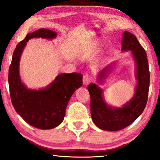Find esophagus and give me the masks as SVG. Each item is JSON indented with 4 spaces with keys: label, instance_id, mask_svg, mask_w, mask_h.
Returning a JSON list of instances; mask_svg holds the SVG:
<instances>
[{
    "label": "esophagus",
    "instance_id": "34e87169",
    "mask_svg": "<svg viewBox=\"0 0 160 160\" xmlns=\"http://www.w3.org/2000/svg\"><path fill=\"white\" fill-rule=\"evenodd\" d=\"M92 78L89 74H85L83 76V83L84 84H85V85H88V84H90Z\"/></svg>",
    "mask_w": 160,
    "mask_h": 160
}]
</instances>
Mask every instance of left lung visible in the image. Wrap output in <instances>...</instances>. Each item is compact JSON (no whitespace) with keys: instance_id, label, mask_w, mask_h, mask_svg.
<instances>
[{"instance_id":"8db88e82","label":"left lung","mask_w":160,"mask_h":160,"mask_svg":"<svg viewBox=\"0 0 160 160\" xmlns=\"http://www.w3.org/2000/svg\"><path fill=\"white\" fill-rule=\"evenodd\" d=\"M122 50H131L137 64L138 84L131 101L122 108H113L106 104L102 98V90L95 84L88 87L90 96V112L92 119L98 128L104 131H117L133 123L141 115L146 106L150 84V72L147 54L137 37L125 31L122 41ZM112 64L99 73V80L109 72Z\"/></svg>"}]
</instances>
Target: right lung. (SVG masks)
Returning <instances> with one entry per match:
<instances>
[{"label":"right lung","mask_w":160,"mask_h":160,"mask_svg":"<svg viewBox=\"0 0 160 160\" xmlns=\"http://www.w3.org/2000/svg\"><path fill=\"white\" fill-rule=\"evenodd\" d=\"M56 36V32L47 29H39L27 34L17 44L9 69V92L15 111L26 122L42 130L52 129L62 123L70 97L82 85V74L78 72L58 75L44 90H29L21 82L19 60L27 41L32 38L50 39Z\"/></svg>","instance_id":"right-lung-1"}]
</instances>
